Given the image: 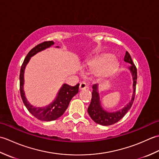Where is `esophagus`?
<instances>
[{"label":"esophagus","mask_w":159,"mask_h":159,"mask_svg":"<svg viewBox=\"0 0 159 159\" xmlns=\"http://www.w3.org/2000/svg\"><path fill=\"white\" fill-rule=\"evenodd\" d=\"M87 87H88V85H87V84L85 82H82L80 84V86H79V89L80 90H83V89H85L86 88H87Z\"/></svg>","instance_id":"34e87169"}]
</instances>
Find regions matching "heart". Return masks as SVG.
Segmentation results:
<instances>
[{"label": "heart", "instance_id": "1", "mask_svg": "<svg viewBox=\"0 0 159 159\" xmlns=\"http://www.w3.org/2000/svg\"><path fill=\"white\" fill-rule=\"evenodd\" d=\"M89 65L96 66L94 70L96 75L101 77H109L116 72L117 67V61L109 54L103 53L91 61Z\"/></svg>", "mask_w": 159, "mask_h": 159}]
</instances>
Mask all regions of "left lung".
Here are the masks:
<instances>
[{
	"label": "left lung",
	"instance_id": "1",
	"mask_svg": "<svg viewBox=\"0 0 159 159\" xmlns=\"http://www.w3.org/2000/svg\"><path fill=\"white\" fill-rule=\"evenodd\" d=\"M124 61L131 64V66L128 67V69L130 71L133 76V92L132 95V98L129 103L126 104V107H124L123 109L116 111V112L110 113L104 110L101 106L100 100V94L98 93V85L95 84L92 87L93 92H92V101L89 106L87 109V111L91 118L95 121L96 123L102 125V126H109L117 122L122 118L125 115L129 110L133 103L134 102V96H135V91H136V84L137 79V67L134 66V64L131 59V57L128 52H126V55L124 56Z\"/></svg>",
	"mask_w": 159,
	"mask_h": 159
}]
</instances>
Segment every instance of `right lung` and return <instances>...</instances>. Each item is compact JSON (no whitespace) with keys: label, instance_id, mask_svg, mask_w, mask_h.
Segmentation results:
<instances>
[{"label":"right lung","instance_id":"1","mask_svg":"<svg viewBox=\"0 0 159 159\" xmlns=\"http://www.w3.org/2000/svg\"><path fill=\"white\" fill-rule=\"evenodd\" d=\"M54 43H55L52 41L44 42L37 45L30 50L26 58L24 60L20 73V91L24 104H25L26 109L33 116L38 118L39 120L46 121L55 120L62 116L68 107L70 100L79 92V83H78L74 87L70 86L67 84H63L61 88L60 89L58 93H57L56 98L54 100L52 103L44 107H33L26 99L23 87L24 82H25L24 74H25V67L31 57L34 56L35 54L40 51L49 48ZM57 48H59V46H57Z\"/></svg>","mask_w":159,"mask_h":159}]
</instances>
